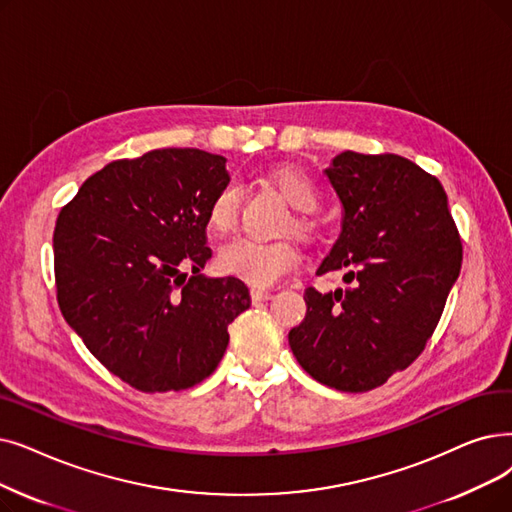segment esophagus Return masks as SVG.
<instances>
[{"label":"esophagus","mask_w":512,"mask_h":512,"mask_svg":"<svg viewBox=\"0 0 512 512\" xmlns=\"http://www.w3.org/2000/svg\"><path fill=\"white\" fill-rule=\"evenodd\" d=\"M251 299H253V303L268 301V299H272V293H270V291H263V288H253V291H251Z\"/></svg>","instance_id":"obj_1"}]
</instances>
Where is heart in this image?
Listing matches in <instances>:
<instances>
[{
	"mask_svg": "<svg viewBox=\"0 0 512 512\" xmlns=\"http://www.w3.org/2000/svg\"><path fill=\"white\" fill-rule=\"evenodd\" d=\"M270 184L282 194L284 201L295 211L309 213L318 205V188L311 177L299 167H278L270 173ZM238 215V190L224 186L209 205L207 221L217 234L228 232ZM295 228L307 232L311 226L305 217L295 219ZM299 265V251L291 242H259L253 238H232L217 251V268L257 288L276 284L284 274Z\"/></svg>",
	"mask_w": 512,
	"mask_h": 512,
	"instance_id": "heart-1",
	"label": "heart"
}]
</instances>
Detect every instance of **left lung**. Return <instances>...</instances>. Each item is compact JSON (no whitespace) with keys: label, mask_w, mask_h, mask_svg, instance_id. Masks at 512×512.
I'll use <instances>...</instances> for the list:
<instances>
[{"label":"left lung","mask_w":512,"mask_h":512,"mask_svg":"<svg viewBox=\"0 0 512 512\" xmlns=\"http://www.w3.org/2000/svg\"><path fill=\"white\" fill-rule=\"evenodd\" d=\"M324 173L343 219L316 274L341 270L349 286H309L288 345L322 385L362 393L425 349L460 274L462 242L437 177L399 154L345 150Z\"/></svg>","instance_id":"left-lung-1"}]
</instances>
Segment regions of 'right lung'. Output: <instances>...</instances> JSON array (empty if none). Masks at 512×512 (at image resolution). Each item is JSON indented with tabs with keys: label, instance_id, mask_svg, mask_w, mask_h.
<instances>
[{
	"label": "right lung",
	"instance_id": "right-lung-1",
	"mask_svg": "<svg viewBox=\"0 0 512 512\" xmlns=\"http://www.w3.org/2000/svg\"><path fill=\"white\" fill-rule=\"evenodd\" d=\"M230 184L226 159L150 150L87 177L54 230L64 320L133 389L182 391L217 368L228 326L251 307L234 276L209 278L207 213Z\"/></svg>",
	"mask_w": 512,
	"mask_h": 512
}]
</instances>
